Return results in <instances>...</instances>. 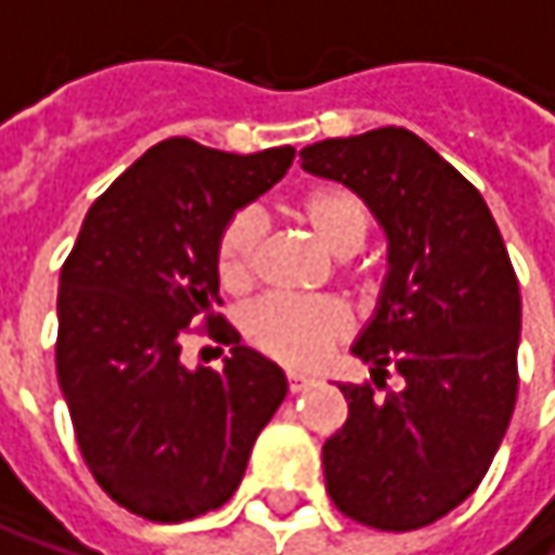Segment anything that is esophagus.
<instances>
[{
    "instance_id": "1",
    "label": "esophagus",
    "mask_w": 555,
    "mask_h": 555,
    "mask_svg": "<svg viewBox=\"0 0 555 555\" xmlns=\"http://www.w3.org/2000/svg\"><path fill=\"white\" fill-rule=\"evenodd\" d=\"M285 379H288V391H292V395H298V391H305V388H308V386H311V383H314L311 376H301V373H288Z\"/></svg>"
}]
</instances>
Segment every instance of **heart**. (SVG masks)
I'll use <instances>...</instances> for the list:
<instances>
[{"instance_id": "heart-1", "label": "heart", "mask_w": 555, "mask_h": 555, "mask_svg": "<svg viewBox=\"0 0 555 555\" xmlns=\"http://www.w3.org/2000/svg\"><path fill=\"white\" fill-rule=\"evenodd\" d=\"M298 221L334 254L353 257L370 234L366 202L344 185H314L295 202ZM263 247V224L250 211H237L218 237L215 270L228 292H244L257 276ZM350 318L334 298L270 295L244 314V337L263 357L292 370H308L344 340Z\"/></svg>"}]
</instances>
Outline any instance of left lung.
I'll return each mask as SVG.
<instances>
[{"mask_svg": "<svg viewBox=\"0 0 555 555\" xmlns=\"http://www.w3.org/2000/svg\"><path fill=\"white\" fill-rule=\"evenodd\" d=\"M298 157L353 189L388 237L379 308L353 344L373 383L340 386L350 414L324 443L327 492L357 524L427 527L479 489L514 414L520 288L507 247L479 189L404 128ZM388 369L405 379L398 392Z\"/></svg>", "mask_w": 555, "mask_h": 555, "instance_id": "1", "label": "left lung"}]
</instances>
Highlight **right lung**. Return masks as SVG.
<instances>
[{"label":"right lung","mask_w":555,"mask_h":555,"mask_svg":"<svg viewBox=\"0 0 555 555\" xmlns=\"http://www.w3.org/2000/svg\"><path fill=\"white\" fill-rule=\"evenodd\" d=\"M292 157L160 141L92 202L60 270L56 379L76 443L102 492L138 517L179 524L221 507L288 391L215 311V247ZM189 326L232 347L224 371L181 366Z\"/></svg>","instance_id":"right-lung-1"}]
</instances>
